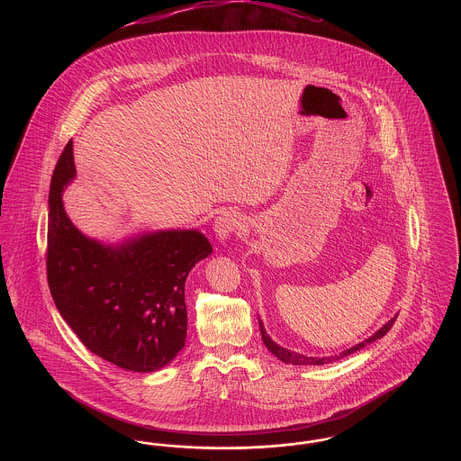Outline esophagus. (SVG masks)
<instances>
[{
    "mask_svg": "<svg viewBox=\"0 0 461 461\" xmlns=\"http://www.w3.org/2000/svg\"><path fill=\"white\" fill-rule=\"evenodd\" d=\"M241 228V218L239 212L224 211L214 221V231L221 241L228 240L231 235H235Z\"/></svg>",
    "mask_w": 461,
    "mask_h": 461,
    "instance_id": "obj_1",
    "label": "esophagus"
}]
</instances>
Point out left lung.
Masks as SVG:
<instances>
[{"mask_svg": "<svg viewBox=\"0 0 461 461\" xmlns=\"http://www.w3.org/2000/svg\"><path fill=\"white\" fill-rule=\"evenodd\" d=\"M395 318H397V316H394L391 321H387L382 329L376 330L370 339H366V340H363V342L356 344V346L351 348V349H346V351L340 352L339 356H329V357H307V356L297 354V352L288 351L285 348L278 346V344H276V342H273V340H271V337L266 333V330H264L263 321H261V320H259V330H261V337H263L264 346H266L269 351L273 352L280 361H284V363H290V365H325V363L337 361V359H340V357H344V356H349L352 352L359 351V349H363L365 346H368V344H372L375 340L382 339L389 330L393 329Z\"/></svg>", "mask_w": 461, "mask_h": 461, "instance_id": "8db88e82", "label": "left lung"}]
</instances>
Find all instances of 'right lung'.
<instances>
[{"label":"right lung","mask_w":461,"mask_h":461,"mask_svg":"<svg viewBox=\"0 0 461 461\" xmlns=\"http://www.w3.org/2000/svg\"><path fill=\"white\" fill-rule=\"evenodd\" d=\"M76 176L72 141L50 185L46 276L55 306L96 356L131 372L171 363L186 340L185 282L212 252L197 230L155 231L104 245L67 218L62 192Z\"/></svg>","instance_id":"1"}]
</instances>
